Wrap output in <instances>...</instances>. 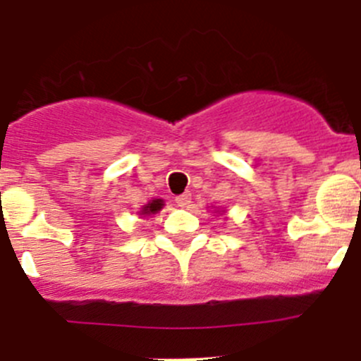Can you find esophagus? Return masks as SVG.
Returning <instances> with one entry per match:
<instances>
[{
  "label": "esophagus",
  "instance_id": "obj_1",
  "mask_svg": "<svg viewBox=\"0 0 361 361\" xmlns=\"http://www.w3.org/2000/svg\"><path fill=\"white\" fill-rule=\"evenodd\" d=\"M175 202H177V206L180 207H188L191 204V193L178 195V197H175Z\"/></svg>",
  "mask_w": 361,
  "mask_h": 361
}]
</instances>
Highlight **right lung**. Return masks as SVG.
Returning a JSON list of instances; mask_svg holds the SVG:
<instances>
[{
    "label": "right lung",
    "mask_w": 361,
    "mask_h": 361,
    "mask_svg": "<svg viewBox=\"0 0 361 361\" xmlns=\"http://www.w3.org/2000/svg\"><path fill=\"white\" fill-rule=\"evenodd\" d=\"M164 202L161 200V198H155V200H150V202L147 204V206H143V209L140 211V214H145V216H150V214H155L157 211L163 209Z\"/></svg>",
    "instance_id": "1"
}]
</instances>
